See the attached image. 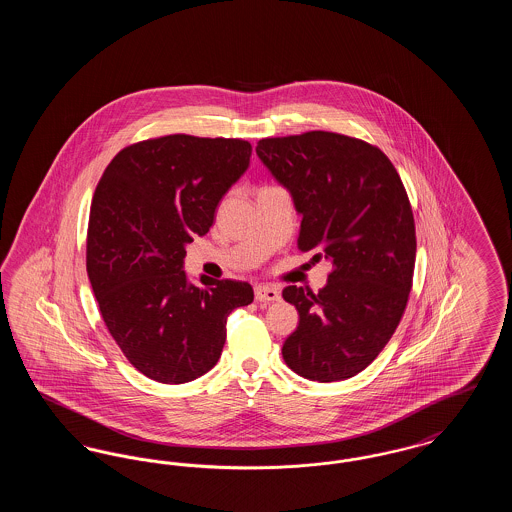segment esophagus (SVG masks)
Here are the masks:
<instances>
[{
  "label": "esophagus",
  "instance_id": "esophagus-1",
  "mask_svg": "<svg viewBox=\"0 0 512 512\" xmlns=\"http://www.w3.org/2000/svg\"><path fill=\"white\" fill-rule=\"evenodd\" d=\"M255 299L257 301H278L280 299V290L276 286H268V284L255 286Z\"/></svg>",
  "mask_w": 512,
  "mask_h": 512
}]
</instances>
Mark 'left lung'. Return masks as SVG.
I'll return each instance as SVG.
<instances>
[{"label":"left lung","mask_w":512,"mask_h":512,"mask_svg":"<svg viewBox=\"0 0 512 512\" xmlns=\"http://www.w3.org/2000/svg\"><path fill=\"white\" fill-rule=\"evenodd\" d=\"M257 155L303 215L297 247L332 263L318 293L288 286L299 324L286 365L307 380H347L390 341L413 288L416 232L407 190L380 147L336 132L263 138Z\"/></svg>","instance_id":"obj_1"}]
</instances>
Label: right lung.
Returning a JSON list of instances; mask_svg holds the SVG:
<instances>
[{
	"label": "right lung",
	"instance_id": "add662e5",
	"mask_svg": "<svg viewBox=\"0 0 512 512\" xmlns=\"http://www.w3.org/2000/svg\"><path fill=\"white\" fill-rule=\"evenodd\" d=\"M240 138L169 134L121 149L94 192L86 270L103 322L130 365L184 384L217 365L228 315L253 301L240 280L190 284L186 244L209 232L222 195L244 174Z\"/></svg>",
	"mask_w": 512,
	"mask_h": 512
}]
</instances>
